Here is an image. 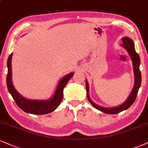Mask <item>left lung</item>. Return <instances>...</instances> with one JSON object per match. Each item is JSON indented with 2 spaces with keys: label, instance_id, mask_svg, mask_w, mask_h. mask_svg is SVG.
Wrapping results in <instances>:
<instances>
[{
  "label": "left lung",
  "instance_id": "obj_1",
  "mask_svg": "<svg viewBox=\"0 0 148 148\" xmlns=\"http://www.w3.org/2000/svg\"><path fill=\"white\" fill-rule=\"evenodd\" d=\"M122 42H123V46L124 48L126 49V51L128 53L129 55L130 56L131 59L132 60V64H133V70H134V87H133L132 92H130V95L128 96L127 99L125 100L124 103L122 104L119 106L117 107H113V108H104L100 106L95 104L93 101L91 100V99L89 97V86L87 80L86 79V92H87V98L89 102L91 103L94 108L96 109L99 110L101 112L106 113V114H117L119 113L121 111L126 110V109L129 108L134 101H135L136 95H137L138 89H139L140 86H141V71L139 70V66L141 60H140L139 56L137 53L136 52L135 49H134V44L132 40H131L130 38L128 37H124L122 38Z\"/></svg>",
  "mask_w": 148,
  "mask_h": 148
}]
</instances>
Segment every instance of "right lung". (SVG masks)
<instances>
[{
	"label": "right lung",
	"instance_id": "1",
	"mask_svg": "<svg viewBox=\"0 0 148 148\" xmlns=\"http://www.w3.org/2000/svg\"><path fill=\"white\" fill-rule=\"evenodd\" d=\"M12 53L10 54L7 60V86L13 99L18 106L27 113L33 114H45L56 110L61 103L63 98V90L68 83L69 79L73 76V73H71L60 79L54 95L48 100H32L23 97L14 88L12 81Z\"/></svg>",
	"mask_w": 148,
	"mask_h": 148
}]
</instances>
